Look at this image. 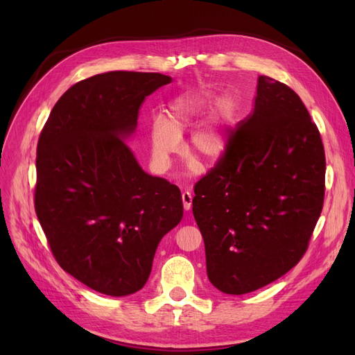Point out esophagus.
Returning <instances> with one entry per match:
<instances>
[{
  "mask_svg": "<svg viewBox=\"0 0 355 355\" xmlns=\"http://www.w3.org/2000/svg\"><path fill=\"white\" fill-rule=\"evenodd\" d=\"M182 202H184V209L188 211L192 206V196L189 191H185L184 194H182Z\"/></svg>",
  "mask_w": 355,
  "mask_h": 355,
  "instance_id": "34e87169",
  "label": "esophagus"
}]
</instances>
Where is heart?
I'll list each match as a JSON object with an SVG mask.
<instances>
[{"instance_id":"obj_1","label":"heart","mask_w":355,"mask_h":355,"mask_svg":"<svg viewBox=\"0 0 355 355\" xmlns=\"http://www.w3.org/2000/svg\"><path fill=\"white\" fill-rule=\"evenodd\" d=\"M210 110L207 121L192 132L188 148L207 163H216L225 155L230 146V130L239 115L237 101L231 94H223L216 99V94L210 90L189 92L178 96L166 106L164 120L154 118L148 125L149 149L158 171L170 168L171 159L182 151L180 136ZM192 167H197L196 161H192Z\"/></svg>"}]
</instances>
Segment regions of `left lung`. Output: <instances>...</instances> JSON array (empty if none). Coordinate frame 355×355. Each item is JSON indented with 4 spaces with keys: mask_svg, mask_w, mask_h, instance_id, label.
<instances>
[{
    "mask_svg": "<svg viewBox=\"0 0 355 355\" xmlns=\"http://www.w3.org/2000/svg\"><path fill=\"white\" fill-rule=\"evenodd\" d=\"M324 176V146L304 102L261 75L253 112L194 187L210 283L244 295L292 270L323 209Z\"/></svg>",
    "mask_w": 355,
    "mask_h": 355,
    "instance_id": "8db88e82",
    "label": "left lung"
}]
</instances>
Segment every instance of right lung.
<instances>
[{
  "label": "right lung",
  "mask_w": 355,
  "mask_h": 355,
  "mask_svg": "<svg viewBox=\"0 0 355 355\" xmlns=\"http://www.w3.org/2000/svg\"><path fill=\"white\" fill-rule=\"evenodd\" d=\"M168 83L127 71L83 80L53 106L38 139L35 211L51 253L103 295L141 290L158 243L184 216L179 188L144 171L123 141L146 96Z\"/></svg>",
  "instance_id": "add662e5"
}]
</instances>
